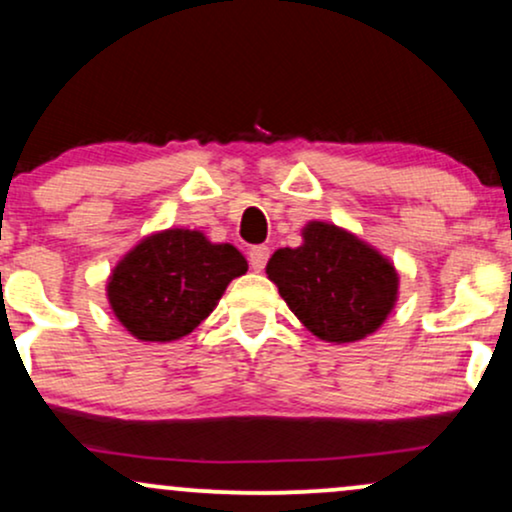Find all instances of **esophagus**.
Wrapping results in <instances>:
<instances>
[{
  "instance_id": "34e87169",
  "label": "esophagus",
  "mask_w": 512,
  "mask_h": 512,
  "mask_svg": "<svg viewBox=\"0 0 512 512\" xmlns=\"http://www.w3.org/2000/svg\"><path fill=\"white\" fill-rule=\"evenodd\" d=\"M248 260H250V267L255 269V272H262V269L267 267V260H269L267 245H255V248H250Z\"/></svg>"
}]
</instances>
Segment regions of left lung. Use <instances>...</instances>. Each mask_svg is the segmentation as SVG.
I'll return each instance as SVG.
<instances>
[{
    "label": "left lung",
    "mask_w": 512,
    "mask_h": 512,
    "mask_svg": "<svg viewBox=\"0 0 512 512\" xmlns=\"http://www.w3.org/2000/svg\"><path fill=\"white\" fill-rule=\"evenodd\" d=\"M267 274L293 315L325 342H356L375 332L397 298L392 264L320 221L305 228L301 248L276 250Z\"/></svg>",
    "instance_id": "8db88e82"
}]
</instances>
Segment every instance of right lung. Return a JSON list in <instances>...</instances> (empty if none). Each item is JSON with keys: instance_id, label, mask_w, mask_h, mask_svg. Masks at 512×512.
Instances as JSON below:
<instances>
[{"instance_id": "1", "label": "right lung", "mask_w": 512, "mask_h": 512, "mask_svg": "<svg viewBox=\"0 0 512 512\" xmlns=\"http://www.w3.org/2000/svg\"><path fill=\"white\" fill-rule=\"evenodd\" d=\"M245 272L248 262L233 245L173 228L142 240L117 264L108 298L134 337L173 342L209 317L228 281Z\"/></svg>"}]
</instances>
